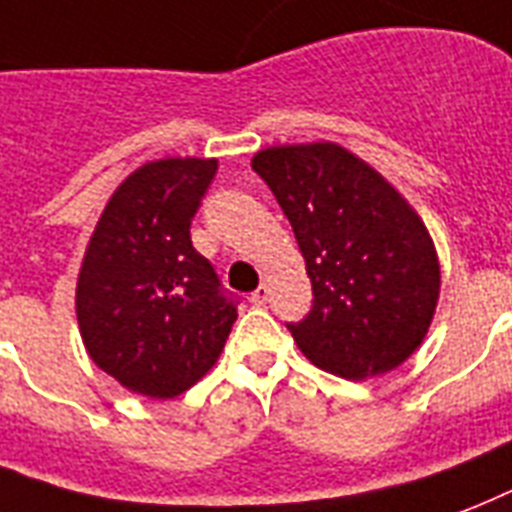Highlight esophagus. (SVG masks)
Masks as SVG:
<instances>
[{
  "mask_svg": "<svg viewBox=\"0 0 512 512\" xmlns=\"http://www.w3.org/2000/svg\"><path fill=\"white\" fill-rule=\"evenodd\" d=\"M251 301H253V304H256V307H264V304H267V301H269V285L261 283L259 288H256V291L251 293Z\"/></svg>",
  "mask_w": 512,
  "mask_h": 512,
  "instance_id": "1",
  "label": "esophagus"
}]
</instances>
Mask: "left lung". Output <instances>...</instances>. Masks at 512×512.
Masks as SVG:
<instances>
[{"instance_id":"obj_1","label":"left lung","mask_w":512,"mask_h":512,"mask_svg":"<svg viewBox=\"0 0 512 512\" xmlns=\"http://www.w3.org/2000/svg\"><path fill=\"white\" fill-rule=\"evenodd\" d=\"M288 216L312 280V310L288 323L304 358L368 379L406 363L433 323L441 264L425 221L376 168L334 141L253 154Z\"/></svg>"}]
</instances>
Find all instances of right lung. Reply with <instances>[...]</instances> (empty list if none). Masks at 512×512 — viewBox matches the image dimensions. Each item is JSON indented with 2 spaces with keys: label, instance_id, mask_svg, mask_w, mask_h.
I'll return each mask as SVG.
<instances>
[{
  "label": "right lung",
  "instance_id": "obj_1",
  "mask_svg": "<svg viewBox=\"0 0 512 512\" xmlns=\"http://www.w3.org/2000/svg\"><path fill=\"white\" fill-rule=\"evenodd\" d=\"M219 170L213 157L136 168L106 202L77 275V323L95 366L125 390L176 398L219 360L235 301L189 227Z\"/></svg>",
  "mask_w": 512,
  "mask_h": 512
}]
</instances>
